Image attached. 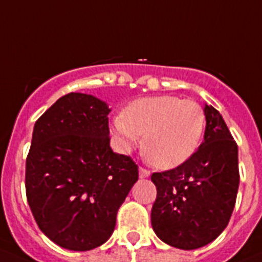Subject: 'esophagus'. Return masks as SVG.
Instances as JSON below:
<instances>
[{"label": "esophagus", "mask_w": 262, "mask_h": 262, "mask_svg": "<svg viewBox=\"0 0 262 262\" xmlns=\"http://www.w3.org/2000/svg\"><path fill=\"white\" fill-rule=\"evenodd\" d=\"M139 175H140V178H148L150 175V171L148 169H145V167H140L139 169Z\"/></svg>", "instance_id": "obj_1"}]
</instances>
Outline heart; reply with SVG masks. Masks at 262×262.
<instances>
[{"mask_svg": "<svg viewBox=\"0 0 262 262\" xmlns=\"http://www.w3.org/2000/svg\"><path fill=\"white\" fill-rule=\"evenodd\" d=\"M204 127L205 114L200 104L169 95L135 100L113 121L121 147L129 150L144 135V155L160 169H172L189 160L200 144Z\"/></svg>", "mask_w": 262, "mask_h": 262, "instance_id": "obj_1", "label": "heart"}]
</instances>
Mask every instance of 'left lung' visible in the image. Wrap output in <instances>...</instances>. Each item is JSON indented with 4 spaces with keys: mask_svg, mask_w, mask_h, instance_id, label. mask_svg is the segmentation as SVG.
I'll return each instance as SVG.
<instances>
[{
    "mask_svg": "<svg viewBox=\"0 0 262 262\" xmlns=\"http://www.w3.org/2000/svg\"><path fill=\"white\" fill-rule=\"evenodd\" d=\"M204 143L184 164L150 179L157 188L152 227L161 241L196 249L226 229L239 188L237 145L222 115L205 105Z\"/></svg>",
    "mask_w": 262,
    "mask_h": 262,
    "instance_id": "left-lung-1",
    "label": "left lung"
}]
</instances>
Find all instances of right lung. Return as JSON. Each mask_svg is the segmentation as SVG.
I'll list each match as a JSON object with an SVG mask.
<instances>
[{"instance_id":"obj_1","label":"right lung","mask_w":262,"mask_h":262,"mask_svg":"<svg viewBox=\"0 0 262 262\" xmlns=\"http://www.w3.org/2000/svg\"><path fill=\"white\" fill-rule=\"evenodd\" d=\"M109 113L101 100L71 92L33 127L26 195L37 226L62 248L104 244L139 178L135 161L110 148Z\"/></svg>"}]
</instances>
